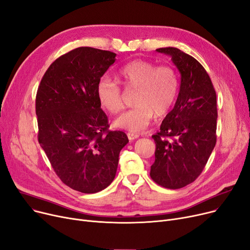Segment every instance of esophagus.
Instances as JSON below:
<instances>
[{
  "label": "esophagus",
  "mask_w": 250,
  "mask_h": 250,
  "mask_svg": "<svg viewBox=\"0 0 250 250\" xmlns=\"http://www.w3.org/2000/svg\"><path fill=\"white\" fill-rule=\"evenodd\" d=\"M127 136L129 138V140H134V139H137L139 137L138 134H135V133H127Z\"/></svg>",
  "instance_id": "obj_1"
}]
</instances>
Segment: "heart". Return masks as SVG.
Instances as JSON below:
<instances>
[{"label": "heart", "instance_id": "obj_1", "mask_svg": "<svg viewBox=\"0 0 250 250\" xmlns=\"http://www.w3.org/2000/svg\"><path fill=\"white\" fill-rule=\"evenodd\" d=\"M124 88L135 90L134 109L114 121V126L131 132H140L157 117L167 115L176 101L179 80L170 66H157L145 60H133L124 65L117 74ZM101 104L111 114L120 113L124 108L122 89L117 82L103 78L97 86Z\"/></svg>", "mask_w": 250, "mask_h": 250}]
</instances>
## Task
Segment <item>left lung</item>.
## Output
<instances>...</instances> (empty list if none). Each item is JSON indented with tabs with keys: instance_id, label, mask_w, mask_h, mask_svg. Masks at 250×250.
Listing matches in <instances>:
<instances>
[{
	"instance_id": "obj_1",
	"label": "left lung",
	"mask_w": 250,
	"mask_h": 250,
	"mask_svg": "<svg viewBox=\"0 0 250 250\" xmlns=\"http://www.w3.org/2000/svg\"><path fill=\"white\" fill-rule=\"evenodd\" d=\"M156 51L172 58L181 83L173 110L152 135L157 147L149 175L165 188L179 189L200 175L216 146L217 96L206 69L193 57L171 46Z\"/></svg>"
}]
</instances>
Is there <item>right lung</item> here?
Returning a JSON list of instances; mask_svg holds the SVG:
<instances>
[{
	"mask_svg": "<svg viewBox=\"0 0 250 250\" xmlns=\"http://www.w3.org/2000/svg\"><path fill=\"white\" fill-rule=\"evenodd\" d=\"M116 56L89 46L70 51L45 71L35 99L40 145L61 181L82 193L112 183L129 142L124 132L108 130L97 94Z\"/></svg>",
	"mask_w": 250,
	"mask_h": 250,
	"instance_id": "obj_1",
	"label": "right lung"
}]
</instances>
